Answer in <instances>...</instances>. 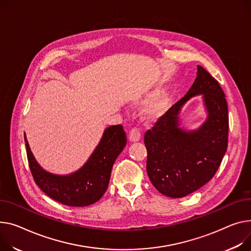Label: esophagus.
I'll return each instance as SVG.
<instances>
[{"mask_svg":"<svg viewBox=\"0 0 251 251\" xmlns=\"http://www.w3.org/2000/svg\"><path fill=\"white\" fill-rule=\"evenodd\" d=\"M129 141L131 142H137L141 138V134L138 129H132L129 133Z\"/></svg>","mask_w":251,"mask_h":251,"instance_id":"34e87169","label":"esophagus"}]
</instances>
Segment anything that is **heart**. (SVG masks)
Returning <instances> with one entry per match:
<instances>
[{
    "mask_svg": "<svg viewBox=\"0 0 251 251\" xmlns=\"http://www.w3.org/2000/svg\"><path fill=\"white\" fill-rule=\"evenodd\" d=\"M156 93L157 90H154L146 95V99L155 96L146 104L142 112L144 119L149 122H154L160 119L169 111L172 105V95L169 91H161L158 94Z\"/></svg>",
    "mask_w": 251,
    "mask_h": 251,
    "instance_id": "obj_1",
    "label": "heart"
}]
</instances>
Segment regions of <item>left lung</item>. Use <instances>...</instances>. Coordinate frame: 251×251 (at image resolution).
<instances>
[{
    "label": "left lung",
    "instance_id": "left-lung-1",
    "mask_svg": "<svg viewBox=\"0 0 251 251\" xmlns=\"http://www.w3.org/2000/svg\"><path fill=\"white\" fill-rule=\"evenodd\" d=\"M202 95L207 113L197 129H186L179 118L181 108ZM228 107L220 85L198 65L193 86L144 135L146 171L155 189L171 198L186 197L214 176L228 146Z\"/></svg>",
    "mask_w": 251,
    "mask_h": 251
}]
</instances>
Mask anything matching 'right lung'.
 <instances>
[{"instance_id":"obj_1","label":"right lung","mask_w":251,"mask_h":251,"mask_svg":"<svg viewBox=\"0 0 251 251\" xmlns=\"http://www.w3.org/2000/svg\"><path fill=\"white\" fill-rule=\"evenodd\" d=\"M24 139L30 171L36 185L54 201L72 207H86L103 197L114 162L127 143L122 125L110 126L80 169L70 175H55L41 168L31 151L25 133Z\"/></svg>"}]
</instances>
